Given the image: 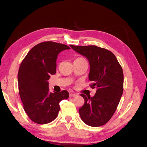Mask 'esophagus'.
I'll list each match as a JSON object with an SVG mask.
<instances>
[{"instance_id":"esophagus-1","label":"esophagus","mask_w":147,"mask_h":147,"mask_svg":"<svg viewBox=\"0 0 147 147\" xmlns=\"http://www.w3.org/2000/svg\"><path fill=\"white\" fill-rule=\"evenodd\" d=\"M77 96V94H75V93H70V94H69L70 97H75Z\"/></svg>"}]
</instances>
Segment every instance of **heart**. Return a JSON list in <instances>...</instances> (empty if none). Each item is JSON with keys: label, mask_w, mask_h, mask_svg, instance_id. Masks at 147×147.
Returning a JSON list of instances; mask_svg holds the SVG:
<instances>
[{"label": "heart", "mask_w": 147, "mask_h": 147, "mask_svg": "<svg viewBox=\"0 0 147 147\" xmlns=\"http://www.w3.org/2000/svg\"><path fill=\"white\" fill-rule=\"evenodd\" d=\"M76 59H85L84 58V57H78V58H77Z\"/></svg>", "instance_id": "heart-1"}]
</instances>
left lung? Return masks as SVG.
I'll list each match as a JSON object with an SVG mask.
<instances>
[{"instance_id": "left-lung-1", "label": "left lung", "mask_w": 147, "mask_h": 147, "mask_svg": "<svg viewBox=\"0 0 147 147\" xmlns=\"http://www.w3.org/2000/svg\"><path fill=\"white\" fill-rule=\"evenodd\" d=\"M70 47L88 59L89 80L92 82L90 86L97 88L93 97L80 94L84 104L79 109L80 115L87 125L101 126L112 117L123 94L122 67L113 53L105 48L95 45Z\"/></svg>"}]
</instances>
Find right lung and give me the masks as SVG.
<instances>
[{"label":"right lung","mask_w":147,"mask_h":147,"mask_svg":"<svg viewBox=\"0 0 147 147\" xmlns=\"http://www.w3.org/2000/svg\"><path fill=\"white\" fill-rule=\"evenodd\" d=\"M70 49L64 44L43 42L34 46L21 62L18 74V90L23 108L35 123L53 121L60 110L59 102L69 96L67 91L49 92L48 82L56 70L59 53Z\"/></svg>","instance_id":"obj_1"}]
</instances>
